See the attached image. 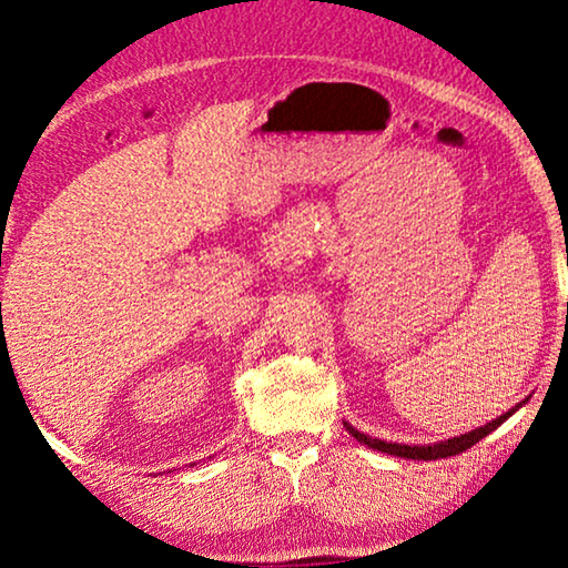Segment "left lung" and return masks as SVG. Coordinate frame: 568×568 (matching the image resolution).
Instances as JSON below:
<instances>
[{
    "instance_id": "1",
    "label": "left lung",
    "mask_w": 568,
    "mask_h": 568,
    "mask_svg": "<svg viewBox=\"0 0 568 568\" xmlns=\"http://www.w3.org/2000/svg\"><path fill=\"white\" fill-rule=\"evenodd\" d=\"M520 408V404L516 408H510V412H505L500 418H495V422H490L487 426H479V429L469 432V434H462V436H455V439H447V442H439V444H432V447H408V444H390V442H381V439H373V436L357 432L355 426H351L345 422V429L351 432L357 442L361 444H368L371 449H378L383 452V455H394V457H404V459H444V457H455V455H462V452L473 447V444H477L479 439H485L487 434L495 432L497 426H500L505 418L513 416Z\"/></svg>"
}]
</instances>
